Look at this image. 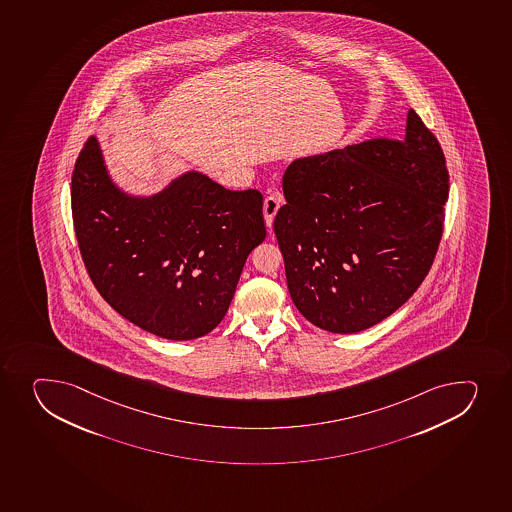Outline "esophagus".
Listing matches in <instances>:
<instances>
[{
    "label": "esophagus",
    "instance_id": "obj_1",
    "mask_svg": "<svg viewBox=\"0 0 512 512\" xmlns=\"http://www.w3.org/2000/svg\"><path fill=\"white\" fill-rule=\"evenodd\" d=\"M280 205H282V195L280 193H274L264 200V217L267 227H272L275 215L279 212Z\"/></svg>",
    "mask_w": 512,
    "mask_h": 512
}]
</instances>
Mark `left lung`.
Listing matches in <instances>:
<instances>
[{
    "mask_svg": "<svg viewBox=\"0 0 512 512\" xmlns=\"http://www.w3.org/2000/svg\"><path fill=\"white\" fill-rule=\"evenodd\" d=\"M274 220L290 297L305 319L355 334L394 314L429 274L449 172L414 110L404 140L374 138L290 163Z\"/></svg>",
    "mask_w": 512,
    "mask_h": 512,
    "instance_id": "obj_1",
    "label": "left lung"
}]
</instances>
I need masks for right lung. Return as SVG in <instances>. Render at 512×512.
<instances>
[{"label":"right lung","instance_id":"1","mask_svg":"<svg viewBox=\"0 0 512 512\" xmlns=\"http://www.w3.org/2000/svg\"><path fill=\"white\" fill-rule=\"evenodd\" d=\"M264 197L198 172L152 197L122 192L97 138L76 158L71 213L81 259L118 314L150 334L192 340L227 314L248 253L264 242Z\"/></svg>","mask_w":512,"mask_h":512}]
</instances>
